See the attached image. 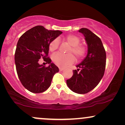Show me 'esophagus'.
Returning a JSON list of instances; mask_svg holds the SVG:
<instances>
[{
	"label": "esophagus",
	"instance_id": "obj_1",
	"mask_svg": "<svg viewBox=\"0 0 125 125\" xmlns=\"http://www.w3.org/2000/svg\"><path fill=\"white\" fill-rule=\"evenodd\" d=\"M63 70H64L63 67H59V71H63Z\"/></svg>",
	"mask_w": 125,
	"mask_h": 125
}]
</instances>
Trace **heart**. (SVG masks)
Here are the masks:
<instances>
[{
	"mask_svg": "<svg viewBox=\"0 0 125 125\" xmlns=\"http://www.w3.org/2000/svg\"><path fill=\"white\" fill-rule=\"evenodd\" d=\"M65 41L71 46V48L67 52L73 53L77 58L81 59L84 56L86 53V49L83 46L79 44V38L74 35L67 36L65 38ZM59 46V39H54L51 42L49 46V50L52 52L58 49ZM53 62L59 67H65L69 64H72L75 61L74 56L72 53L62 54L60 53L54 54L52 57Z\"/></svg>",
	"mask_w": 125,
	"mask_h": 125,
	"instance_id": "b5f03b06",
	"label": "heart"
}]
</instances>
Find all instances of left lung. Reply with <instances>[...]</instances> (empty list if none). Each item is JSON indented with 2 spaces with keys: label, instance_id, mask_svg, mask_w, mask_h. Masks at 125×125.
Here are the masks:
<instances>
[{
  "label": "left lung",
  "instance_id": "8db88e82",
  "mask_svg": "<svg viewBox=\"0 0 125 125\" xmlns=\"http://www.w3.org/2000/svg\"><path fill=\"white\" fill-rule=\"evenodd\" d=\"M84 35L87 44V54L72 77L66 81L67 86L79 94H85L95 87L104 76L106 54L100 39L87 28L79 31Z\"/></svg>",
  "mask_w": 125,
  "mask_h": 125
}]
</instances>
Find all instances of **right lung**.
Wrapping results in <instances>:
<instances>
[{
  "mask_svg": "<svg viewBox=\"0 0 125 125\" xmlns=\"http://www.w3.org/2000/svg\"><path fill=\"white\" fill-rule=\"evenodd\" d=\"M62 33L61 31H49L42 26H36L19 39L15 54L16 68L21 84L29 91L43 92L51 86L54 74L59 71L48 56L51 42ZM41 57L50 64L49 67L39 64Z\"/></svg>",
  "mask_w": 125,
  "mask_h": 125,
  "instance_id": "add662e5",
  "label": "right lung"
}]
</instances>
